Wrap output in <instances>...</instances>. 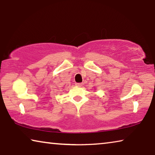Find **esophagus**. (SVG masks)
<instances>
[{
	"instance_id": "esophagus-1",
	"label": "esophagus",
	"mask_w": 155,
	"mask_h": 155,
	"mask_svg": "<svg viewBox=\"0 0 155 155\" xmlns=\"http://www.w3.org/2000/svg\"><path fill=\"white\" fill-rule=\"evenodd\" d=\"M76 85L78 86V87H81V86L83 85V84L81 83H76Z\"/></svg>"
}]
</instances>
